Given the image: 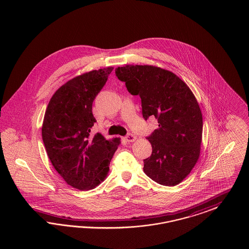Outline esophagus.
Returning <instances> with one entry per match:
<instances>
[{
    "instance_id": "34e87169",
    "label": "esophagus",
    "mask_w": 249,
    "mask_h": 249,
    "mask_svg": "<svg viewBox=\"0 0 249 249\" xmlns=\"http://www.w3.org/2000/svg\"><path fill=\"white\" fill-rule=\"evenodd\" d=\"M125 139L127 140V142H134L135 140H136V136L135 135H133V134H128L126 137H125Z\"/></svg>"
}]
</instances>
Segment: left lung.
<instances>
[{"label": "left lung", "mask_w": 249, "mask_h": 249, "mask_svg": "<svg viewBox=\"0 0 249 249\" xmlns=\"http://www.w3.org/2000/svg\"><path fill=\"white\" fill-rule=\"evenodd\" d=\"M130 94L139 95L142 117L158 119L159 128L147 138L152 154L143 172L158 184L176 186L196 165L202 139V116L189 86L171 71L153 65L116 68Z\"/></svg>", "instance_id": "obj_1"}]
</instances>
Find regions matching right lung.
Masks as SVG:
<instances>
[{"label": "right lung", "instance_id": "right-lung-1", "mask_svg": "<svg viewBox=\"0 0 249 249\" xmlns=\"http://www.w3.org/2000/svg\"><path fill=\"white\" fill-rule=\"evenodd\" d=\"M114 67L84 72L63 84L51 97L42 125V138L55 170L72 188L89 190L100 185L120 138L90 136L96 119L92 103Z\"/></svg>", "mask_w": 249, "mask_h": 249}]
</instances>
